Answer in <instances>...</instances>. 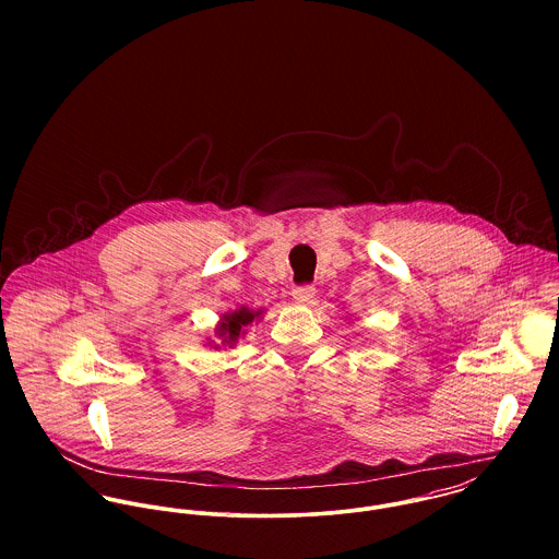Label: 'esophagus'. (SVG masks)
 <instances>
[{"instance_id": "1", "label": "esophagus", "mask_w": 559, "mask_h": 559, "mask_svg": "<svg viewBox=\"0 0 559 559\" xmlns=\"http://www.w3.org/2000/svg\"><path fill=\"white\" fill-rule=\"evenodd\" d=\"M314 295H317V288L312 284H301V286L293 288V297L299 304H310L314 299Z\"/></svg>"}]
</instances>
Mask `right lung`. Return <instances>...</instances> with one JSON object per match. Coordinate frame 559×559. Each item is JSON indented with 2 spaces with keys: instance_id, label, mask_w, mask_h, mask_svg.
<instances>
[{
  "instance_id": "add662e5",
  "label": "right lung",
  "mask_w": 559,
  "mask_h": 559,
  "mask_svg": "<svg viewBox=\"0 0 559 559\" xmlns=\"http://www.w3.org/2000/svg\"><path fill=\"white\" fill-rule=\"evenodd\" d=\"M253 317H258V312H249L247 308H240L239 312L235 314H226L224 322L219 326V337L226 342V344H235L237 337L240 335V331L253 322Z\"/></svg>"
}]
</instances>
